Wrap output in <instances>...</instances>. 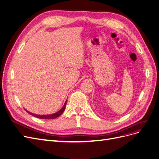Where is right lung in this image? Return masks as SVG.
<instances>
[{"label":"right lung","instance_id":"1","mask_svg":"<svg viewBox=\"0 0 159 159\" xmlns=\"http://www.w3.org/2000/svg\"><path fill=\"white\" fill-rule=\"evenodd\" d=\"M66 102H65V104L64 105V107H62V108H61L60 111H58V112L55 113V114H51V115H37V114H32L31 112H29L27 111V110H26V111L28 112L29 114L34 116V117H36V118H39V119H43V120H47V119H54L56 118H58V117H59L61 114H62L64 112V111L65 110V108H66Z\"/></svg>","mask_w":159,"mask_h":159}]
</instances>
